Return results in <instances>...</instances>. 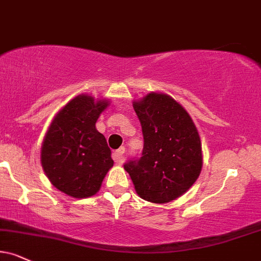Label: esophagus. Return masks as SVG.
<instances>
[{"label": "esophagus", "mask_w": 261, "mask_h": 261, "mask_svg": "<svg viewBox=\"0 0 261 261\" xmlns=\"http://www.w3.org/2000/svg\"><path fill=\"white\" fill-rule=\"evenodd\" d=\"M124 151H125V149H124L123 146H122V147H120V149L116 150L115 152H114V160H115L116 163H118V165H121V163L123 162V153H124Z\"/></svg>", "instance_id": "esophagus-1"}]
</instances>
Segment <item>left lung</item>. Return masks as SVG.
Returning a JSON list of instances; mask_svg holds the SVG:
<instances>
[{
  "instance_id": "obj_1",
  "label": "left lung",
  "mask_w": 261,
  "mask_h": 261,
  "mask_svg": "<svg viewBox=\"0 0 261 261\" xmlns=\"http://www.w3.org/2000/svg\"><path fill=\"white\" fill-rule=\"evenodd\" d=\"M144 136L141 157L129 160L137 194L152 203L174 201L194 185L203 159L197 128L188 111L172 96L151 92L133 102Z\"/></svg>"
}]
</instances>
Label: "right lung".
I'll list each match as a JSON object with an SVG mask.
<instances>
[{
  "label": "right lung",
  "instance_id": "right-lung-1",
  "mask_svg": "<svg viewBox=\"0 0 261 261\" xmlns=\"http://www.w3.org/2000/svg\"><path fill=\"white\" fill-rule=\"evenodd\" d=\"M109 100L80 94L54 116L41 147L42 168L64 194L86 198L100 190L114 166L105 137L95 128Z\"/></svg>",
  "mask_w": 261,
  "mask_h": 261
}]
</instances>
